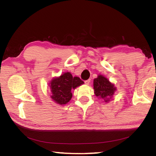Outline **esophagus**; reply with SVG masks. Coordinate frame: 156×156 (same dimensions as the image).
Wrapping results in <instances>:
<instances>
[{
	"instance_id": "esophagus-1",
	"label": "esophagus",
	"mask_w": 156,
	"mask_h": 156,
	"mask_svg": "<svg viewBox=\"0 0 156 156\" xmlns=\"http://www.w3.org/2000/svg\"><path fill=\"white\" fill-rule=\"evenodd\" d=\"M84 83H85V84H87V85H89V83H90V80H87L84 81Z\"/></svg>"
}]
</instances>
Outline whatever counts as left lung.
<instances>
[{
  "label": "left lung",
  "mask_w": 156,
  "mask_h": 156,
  "mask_svg": "<svg viewBox=\"0 0 156 156\" xmlns=\"http://www.w3.org/2000/svg\"><path fill=\"white\" fill-rule=\"evenodd\" d=\"M94 94L98 98L102 99L107 103L112 99L113 96L117 90L114 84L111 83L104 76L99 74L94 80Z\"/></svg>",
  "instance_id": "obj_1"
}]
</instances>
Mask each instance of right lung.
<instances>
[{"instance_id":"right-lung-1","label":"right lung","mask_w":156,"mask_h":156,"mask_svg":"<svg viewBox=\"0 0 156 156\" xmlns=\"http://www.w3.org/2000/svg\"><path fill=\"white\" fill-rule=\"evenodd\" d=\"M84 84L80 78L73 77L70 72H65L58 77H54L49 83L51 89V98L55 103L66 105L72 98V89Z\"/></svg>"}]
</instances>
